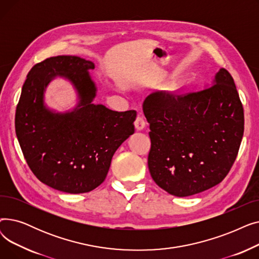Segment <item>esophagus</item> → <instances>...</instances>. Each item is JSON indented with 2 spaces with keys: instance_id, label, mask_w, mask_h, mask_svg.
Segmentation results:
<instances>
[{
  "instance_id": "34e87169",
  "label": "esophagus",
  "mask_w": 259,
  "mask_h": 259,
  "mask_svg": "<svg viewBox=\"0 0 259 259\" xmlns=\"http://www.w3.org/2000/svg\"><path fill=\"white\" fill-rule=\"evenodd\" d=\"M134 126H135V129L139 131L143 130L146 127V120L143 115H138L137 119H135V121H134Z\"/></svg>"
}]
</instances>
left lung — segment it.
<instances>
[{"label": "left lung", "instance_id": "8db88e82", "mask_svg": "<svg viewBox=\"0 0 259 259\" xmlns=\"http://www.w3.org/2000/svg\"><path fill=\"white\" fill-rule=\"evenodd\" d=\"M143 110L150 124L148 167L158 187L185 197L226 178L239 150L244 118L234 79L225 68L198 92L149 94Z\"/></svg>", "mask_w": 259, "mask_h": 259}]
</instances>
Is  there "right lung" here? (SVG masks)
<instances>
[{"instance_id": "add662e5", "label": "right lung", "mask_w": 259, "mask_h": 259, "mask_svg": "<svg viewBox=\"0 0 259 259\" xmlns=\"http://www.w3.org/2000/svg\"><path fill=\"white\" fill-rule=\"evenodd\" d=\"M94 64L59 56L35 64L22 88L16 111V133L24 157L37 180L59 191H92L106 179L117 148L134 133L137 111H113L95 105L97 86L89 71ZM56 76L74 85L79 103L72 112L56 113L44 92Z\"/></svg>"}]
</instances>
